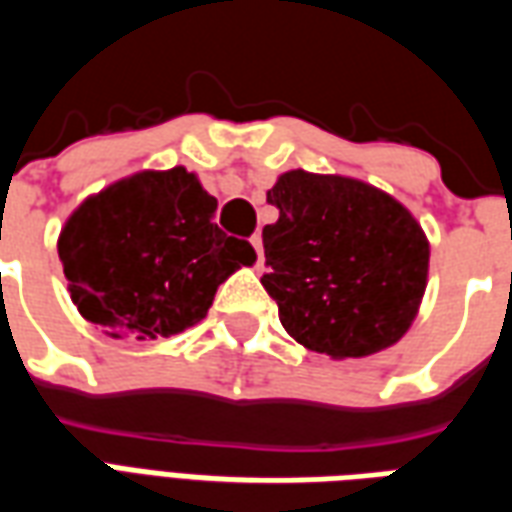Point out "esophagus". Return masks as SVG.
Returning <instances> with one entry per match:
<instances>
[{
	"mask_svg": "<svg viewBox=\"0 0 512 512\" xmlns=\"http://www.w3.org/2000/svg\"><path fill=\"white\" fill-rule=\"evenodd\" d=\"M252 246H255L257 268H260V266H263V238H260V235H255V238H252Z\"/></svg>",
	"mask_w": 512,
	"mask_h": 512,
	"instance_id": "esophagus-1",
	"label": "esophagus"
}]
</instances>
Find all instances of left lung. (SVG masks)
Returning a JSON list of instances; mask_svg holds the SVG:
<instances>
[{
  "label": "left lung",
  "instance_id": "obj_1",
  "mask_svg": "<svg viewBox=\"0 0 512 512\" xmlns=\"http://www.w3.org/2000/svg\"><path fill=\"white\" fill-rule=\"evenodd\" d=\"M266 200L263 288L285 332L332 359H362L411 329L428 288L430 244L392 194L348 175L282 172Z\"/></svg>",
  "mask_w": 512,
  "mask_h": 512
}]
</instances>
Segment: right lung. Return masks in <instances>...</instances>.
Instances as JSON below:
<instances>
[{
  "mask_svg": "<svg viewBox=\"0 0 512 512\" xmlns=\"http://www.w3.org/2000/svg\"><path fill=\"white\" fill-rule=\"evenodd\" d=\"M213 216L216 197L186 167L142 169L90 194L57 238L76 310L134 340L200 323L224 279L257 257Z\"/></svg>",
  "mask_w": 512,
  "mask_h": 512,
  "instance_id": "right-lung-1",
  "label": "right lung"
}]
</instances>
